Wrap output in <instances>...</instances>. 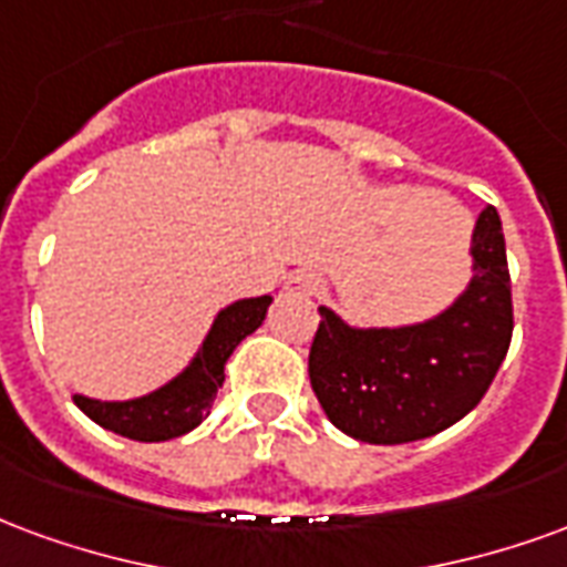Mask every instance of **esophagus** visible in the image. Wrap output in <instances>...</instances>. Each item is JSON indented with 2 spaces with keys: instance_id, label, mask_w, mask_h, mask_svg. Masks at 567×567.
Instances as JSON below:
<instances>
[{
  "instance_id": "obj_1",
  "label": "esophagus",
  "mask_w": 567,
  "mask_h": 567,
  "mask_svg": "<svg viewBox=\"0 0 567 567\" xmlns=\"http://www.w3.org/2000/svg\"><path fill=\"white\" fill-rule=\"evenodd\" d=\"M317 287H320V278H317L313 271H308V268L292 271L287 278V284H284V289H287L289 296H311V292H317Z\"/></svg>"
}]
</instances>
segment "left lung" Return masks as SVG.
Listing matches in <instances>:
<instances>
[{"label": "left lung", "instance_id": "left-lung-1", "mask_svg": "<svg viewBox=\"0 0 567 567\" xmlns=\"http://www.w3.org/2000/svg\"><path fill=\"white\" fill-rule=\"evenodd\" d=\"M468 254L465 289L420 323L353 326L320 305L308 374L334 429L365 444H408L444 432L477 408L514 332L495 208L474 223Z\"/></svg>", "mask_w": 567, "mask_h": 567}]
</instances>
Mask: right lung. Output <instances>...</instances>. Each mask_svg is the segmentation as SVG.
<instances>
[{
  "mask_svg": "<svg viewBox=\"0 0 567 567\" xmlns=\"http://www.w3.org/2000/svg\"><path fill=\"white\" fill-rule=\"evenodd\" d=\"M271 301V296H256L220 308L193 359L153 392L123 402H102L78 392L74 404L93 423L132 441H172L187 435L208 416L210 402L226 380V362L235 347L262 326Z\"/></svg>",
  "mask_w": 567,
  "mask_h": 567,
  "instance_id": "right-lung-1",
  "label": "right lung"
}]
</instances>
